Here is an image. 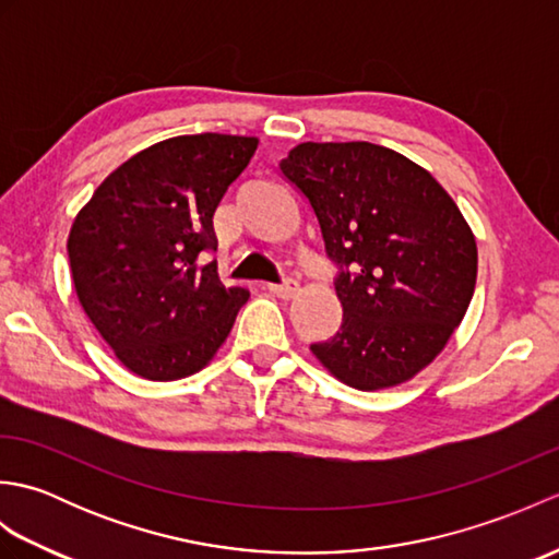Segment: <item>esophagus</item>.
I'll return each mask as SVG.
<instances>
[{
    "label": "esophagus",
    "instance_id": "1",
    "mask_svg": "<svg viewBox=\"0 0 559 559\" xmlns=\"http://www.w3.org/2000/svg\"><path fill=\"white\" fill-rule=\"evenodd\" d=\"M269 290H271L273 295H276V298L288 300V298H293L295 293H298V281H293V278H283V283H271Z\"/></svg>",
    "mask_w": 559,
    "mask_h": 559
}]
</instances>
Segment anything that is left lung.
Here are the masks:
<instances>
[{
    "label": "left lung",
    "mask_w": 559,
    "mask_h": 559,
    "mask_svg": "<svg viewBox=\"0 0 559 559\" xmlns=\"http://www.w3.org/2000/svg\"><path fill=\"white\" fill-rule=\"evenodd\" d=\"M278 168L310 201L338 266L341 329L310 350L353 389L408 382L442 353L476 290L466 218L418 163L370 141H307Z\"/></svg>",
    "instance_id": "obj_1"
}]
</instances>
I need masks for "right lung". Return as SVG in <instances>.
<instances>
[{"label": "right lung", "instance_id": "add662e5", "mask_svg": "<svg viewBox=\"0 0 559 559\" xmlns=\"http://www.w3.org/2000/svg\"><path fill=\"white\" fill-rule=\"evenodd\" d=\"M259 139L173 136L105 177L71 225L67 252L83 312L129 372L173 382L199 372L247 302L216 266L213 213Z\"/></svg>", "mask_w": 559, "mask_h": 559}]
</instances>
